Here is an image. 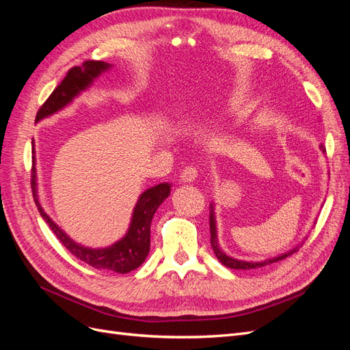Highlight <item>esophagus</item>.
Wrapping results in <instances>:
<instances>
[{"instance_id":"1","label":"esophagus","mask_w":350,"mask_h":350,"mask_svg":"<svg viewBox=\"0 0 350 350\" xmlns=\"http://www.w3.org/2000/svg\"><path fill=\"white\" fill-rule=\"evenodd\" d=\"M197 175H198V171L196 166H185L184 171L181 172V179L184 183H193L197 178Z\"/></svg>"}]
</instances>
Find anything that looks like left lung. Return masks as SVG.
<instances>
[{
	"label": "left lung",
	"mask_w": 350,
	"mask_h": 350,
	"mask_svg": "<svg viewBox=\"0 0 350 350\" xmlns=\"http://www.w3.org/2000/svg\"><path fill=\"white\" fill-rule=\"evenodd\" d=\"M320 149L323 150V153H325V147L321 144ZM208 225H210V243H211V248H213L217 260L224 264V266L229 267V269H235V270H250V269H258V267H264L267 266V264H271V262H276V261H280V260H284L286 257L292 256L293 252H296L299 250V247H295L293 250L288 251L282 254V256L279 257H274V258H270V260H266V261H258V262H248V261H241V260H237V258H232L229 256H226V254L220 250L219 247V242H217V230H216V220H215V213H213V204L210 206V219H208Z\"/></svg>",
	"instance_id": "obj_1"
}]
</instances>
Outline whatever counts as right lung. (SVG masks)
<instances>
[{
    "label": "right lung",
    "instance_id": "obj_1",
    "mask_svg": "<svg viewBox=\"0 0 350 350\" xmlns=\"http://www.w3.org/2000/svg\"><path fill=\"white\" fill-rule=\"evenodd\" d=\"M109 67L111 66L107 64V62L92 59L84 61L81 67L70 68L67 76L62 79V81L55 88V90L51 93V96L39 108L36 113V121L67 107L80 92L86 90L93 83V80L96 79L100 72L107 71ZM31 153H35L33 149H31ZM31 193H33L35 203L38 206L42 219L46 221L51 230L54 232L62 245H64L74 257H77L79 260L84 261L94 269L111 270L115 273H129L137 267H140L144 262L147 254H149L152 219L156 213L157 207L163 203L165 198H167L169 193H171V184L163 183L146 189L134 207L131 224L125 237L121 241L115 242L113 245L99 250L79 245V243L74 242L70 237H67L64 232L49 219V216L45 213V210L42 208L36 188L35 156L31 157Z\"/></svg>",
    "mask_w": 350,
    "mask_h": 350
}]
</instances>
